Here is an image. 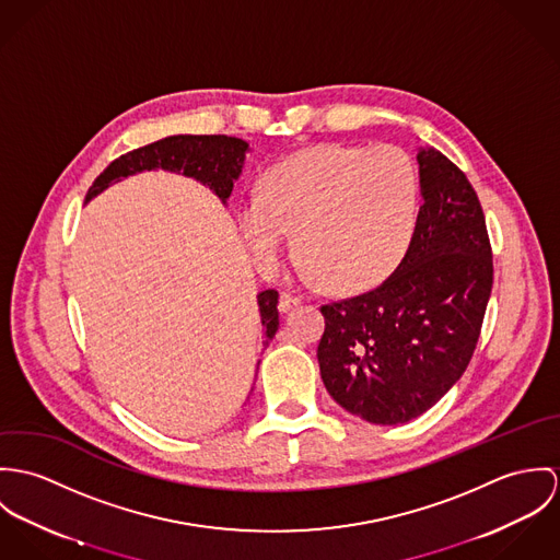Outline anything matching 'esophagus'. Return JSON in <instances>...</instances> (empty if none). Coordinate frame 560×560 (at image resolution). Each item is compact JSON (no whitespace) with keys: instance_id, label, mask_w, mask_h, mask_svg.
Returning <instances> with one entry per match:
<instances>
[{"instance_id":"obj_1","label":"esophagus","mask_w":560,"mask_h":560,"mask_svg":"<svg viewBox=\"0 0 560 560\" xmlns=\"http://www.w3.org/2000/svg\"><path fill=\"white\" fill-rule=\"evenodd\" d=\"M299 305H301V299H296L292 294H281V299H279V311H283V313H288V311L294 310Z\"/></svg>"}]
</instances>
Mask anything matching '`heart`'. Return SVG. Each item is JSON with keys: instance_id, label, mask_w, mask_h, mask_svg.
Wrapping results in <instances>:
<instances>
[{"instance_id": "b5f03b06", "label": "heart", "mask_w": 560, "mask_h": 560, "mask_svg": "<svg viewBox=\"0 0 560 560\" xmlns=\"http://www.w3.org/2000/svg\"><path fill=\"white\" fill-rule=\"evenodd\" d=\"M417 199L415 165L399 148L322 143L275 165L241 203L238 223L259 264H272L292 232L303 277L348 292L399 261Z\"/></svg>"}]
</instances>
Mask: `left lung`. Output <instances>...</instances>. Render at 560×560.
Here are the masks:
<instances>
[{"label":"left lung","instance_id":"left-lung-1","mask_svg":"<svg viewBox=\"0 0 560 560\" xmlns=\"http://www.w3.org/2000/svg\"><path fill=\"white\" fill-rule=\"evenodd\" d=\"M417 163L423 206L395 272L322 305V382L375 425L417 419L466 372L494 281L483 208L466 174L434 148H421Z\"/></svg>","mask_w":560,"mask_h":560}]
</instances>
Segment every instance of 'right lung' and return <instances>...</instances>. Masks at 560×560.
I'll list each match as a JSON object with an SVG mask.
<instances>
[{
    "label": "right lung",
    "instance_id": "add662e5",
    "mask_svg": "<svg viewBox=\"0 0 560 560\" xmlns=\"http://www.w3.org/2000/svg\"><path fill=\"white\" fill-rule=\"evenodd\" d=\"M247 148L249 145L243 139L228 137V135L165 137L161 141L130 150L122 156H118L116 161H112L88 190L85 201H90L94 195L105 190L112 183H118L120 178L143 170H156V167L170 170V172H183L185 176L197 178L225 201L234 188V180L241 176ZM257 305H259L261 326H264L261 343L268 346L279 328V310H277L279 292L264 290L257 296Z\"/></svg>",
    "mask_w": 560,
    "mask_h": 560
}]
</instances>
